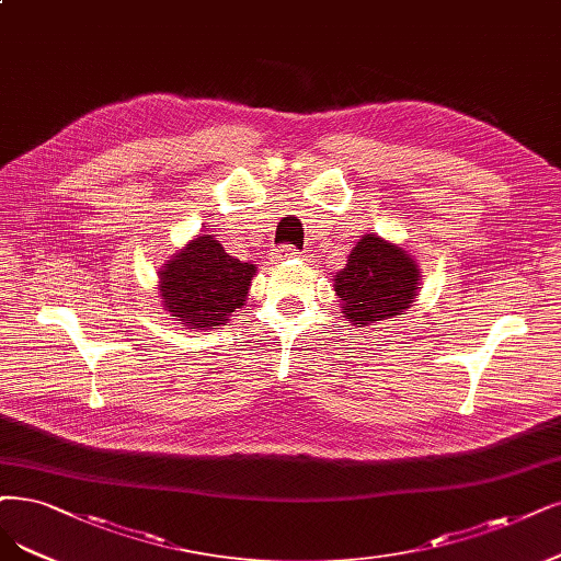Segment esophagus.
<instances>
[{
  "instance_id": "34e87169",
  "label": "esophagus",
  "mask_w": 561,
  "mask_h": 561,
  "mask_svg": "<svg viewBox=\"0 0 561 561\" xmlns=\"http://www.w3.org/2000/svg\"><path fill=\"white\" fill-rule=\"evenodd\" d=\"M300 256V252L296 247H291V244H282L279 247V259H298Z\"/></svg>"
}]
</instances>
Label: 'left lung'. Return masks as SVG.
I'll use <instances>...</instances> for the list:
<instances>
[{
	"label": "left lung",
	"instance_id": "8db88e82",
	"mask_svg": "<svg viewBox=\"0 0 561 561\" xmlns=\"http://www.w3.org/2000/svg\"><path fill=\"white\" fill-rule=\"evenodd\" d=\"M342 314L358 328L402 314L419 296V265L404 247L363 236L333 279Z\"/></svg>",
	"mask_w": 561,
	"mask_h": 561
}]
</instances>
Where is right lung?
I'll return each instance as SVG.
<instances>
[{"instance_id":"obj_1","label":"right lung","mask_w":561,"mask_h":561,"mask_svg":"<svg viewBox=\"0 0 561 561\" xmlns=\"http://www.w3.org/2000/svg\"><path fill=\"white\" fill-rule=\"evenodd\" d=\"M254 273V263L228 256L213 236H198L161 265V305L175 321L196 330L226 325L244 305Z\"/></svg>"}]
</instances>
